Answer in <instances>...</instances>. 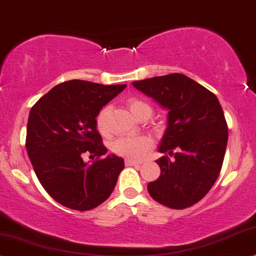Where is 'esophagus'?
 Segmentation results:
<instances>
[{
	"mask_svg": "<svg viewBox=\"0 0 256 256\" xmlns=\"http://www.w3.org/2000/svg\"><path fill=\"white\" fill-rule=\"evenodd\" d=\"M141 162H136V160H132V159H126V165L127 166H136V165H140Z\"/></svg>",
	"mask_w": 256,
	"mask_h": 256,
	"instance_id": "esophagus-1",
	"label": "esophagus"
}]
</instances>
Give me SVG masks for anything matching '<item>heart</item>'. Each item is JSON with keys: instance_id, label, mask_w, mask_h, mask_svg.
Wrapping results in <instances>:
<instances>
[{"instance_id": "obj_1", "label": "heart", "mask_w": 256, "mask_h": 256, "mask_svg": "<svg viewBox=\"0 0 256 256\" xmlns=\"http://www.w3.org/2000/svg\"><path fill=\"white\" fill-rule=\"evenodd\" d=\"M128 109L133 114V116L138 120H148L152 116L153 108L146 100L138 98V97H132L127 100ZM109 106H104L100 109L96 118V128L103 136H109L110 128L108 124L109 118ZM153 147V140L146 135L140 136H121L116 138L112 144V150L118 156L128 158V159H140L144 156L150 148Z\"/></svg>"}]
</instances>
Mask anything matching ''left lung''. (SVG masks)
Wrapping results in <instances>:
<instances>
[{"mask_svg":"<svg viewBox=\"0 0 256 256\" xmlns=\"http://www.w3.org/2000/svg\"><path fill=\"white\" fill-rule=\"evenodd\" d=\"M133 85L168 109V123L156 160L160 176L147 188L158 203L182 210L198 203L222 168L228 142L222 106L216 94L182 74L134 82Z\"/></svg>","mask_w":256,"mask_h":256,"instance_id":"8db88e82","label":"left lung"}]
</instances>
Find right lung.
<instances>
[{
    "label": "right lung",
    "mask_w": 256,
    "mask_h": 256,
    "mask_svg": "<svg viewBox=\"0 0 256 256\" xmlns=\"http://www.w3.org/2000/svg\"><path fill=\"white\" fill-rule=\"evenodd\" d=\"M126 86L72 80L56 85L32 106L28 156L45 191L68 209L88 211L102 204L124 168L122 158L104 156L108 150L96 118ZM85 152L96 156L91 166L82 162Z\"/></svg>",
    "instance_id": "1"
}]
</instances>
